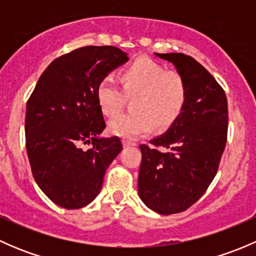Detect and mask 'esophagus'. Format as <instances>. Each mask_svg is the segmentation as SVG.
Here are the masks:
<instances>
[{
  "label": "esophagus",
  "mask_w": 256,
  "mask_h": 256,
  "mask_svg": "<svg viewBox=\"0 0 256 256\" xmlns=\"http://www.w3.org/2000/svg\"><path fill=\"white\" fill-rule=\"evenodd\" d=\"M122 144L125 147H130V146H135V142H132V141L130 140H122Z\"/></svg>",
  "instance_id": "1"
}]
</instances>
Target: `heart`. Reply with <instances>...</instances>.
<instances>
[{"label":"heart","mask_w":256,"mask_h":256,"mask_svg":"<svg viewBox=\"0 0 256 256\" xmlns=\"http://www.w3.org/2000/svg\"><path fill=\"white\" fill-rule=\"evenodd\" d=\"M120 86L104 78L96 86V100L106 116H115L122 109L126 98H134V112L120 115L109 122L114 136L135 138L157 130L170 128L180 116L187 104L188 89L184 79L176 72H166L157 62L141 58L121 72Z\"/></svg>","instance_id":"b5f03b06"}]
</instances>
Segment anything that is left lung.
Here are the masks:
<instances>
[{"label": "left lung", "mask_w": 256, "mask_h": 256, "mask_svg": "<svg viewBox=\"0 0 256 256\" xmlns=\"http://www.w3.org/2000/svg\"><path fill=\"white\" fill-rule=\"evenodd\" d=\"M154 56L174 64L188 89L180 118L150 141L152 146H140L138 196L150 209L170 216L194 204L216 177L226 144L228 102L220 85L192 56Z\"/></svg>", "instance_id": "obj_1"}]
</instances>
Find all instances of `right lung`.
Segmentation results:
<instances>
[{"instance_id":"1","label":"right lung","mask_w":256,"mask_h":256,"mask_svg":"<svg viewBox=\"0 0 256 256\" xmlns=\"http://www.w3.org/2000/svg\"><path fill=\"white\" fill-rule=\"evenodd\" d=\"M128 56L112 46H88L52 62L26 109V148L42 192L66 209L89 204L100 193L108 167L122 150L105 128L96 86ZM92 144L84 150L82 144Z\"/></svg>"}]
</instances>
